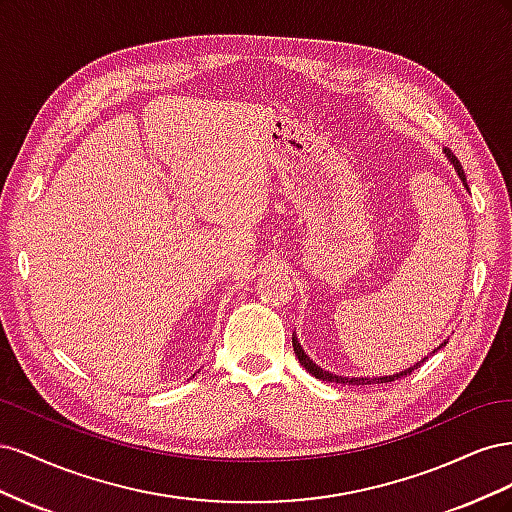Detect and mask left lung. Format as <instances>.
<instances>
[{"label": "left lung", "mask_w": 512, "mask_h": 512, "mask_svg": "<svg viewBox=\"0 0 512 512\" xmlns=\"http://www.w3.org/2000/svg\"><path fill=\"white\" fill-rule=\"evenodd\" d=\"M446 156H448V160H451L453 164H455V170L459 173V177H461V181L466 183V175H463V168H461V164H459V160L453 156L451 151L446 149ZM466 188H468V183H466ZM446 344V342H444ZM442 344V346H444ZM440 346V348H442ZM292 348H294V354H297V359H299V363L309 371V374L312 376H316L318 380H324V382H339V384H352V386H365V384H382V382H395V380H399V378H406V376H410L414 369H418L421 367L429 356H425L423 361H418L414 367H410V369H404L401 371V374H393V376H382V378H342V376H333V374H329V371H324V369H320L312 359H309V356L303 352V348L299 346V342H297V337L292 335ZM438 348V350H440ZM438 350H433V352H438Z\"/></svg>", "instance_id": "left-lung-1"}]
</instances>
